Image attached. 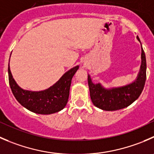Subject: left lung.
Masks as SVG:
<instances>
[{
	"instance_id": "obj_1",
	"label": "left lung",
	"mask_w": 154,
	"mask_h": 154,
	"mask_svg": "<svg viewBox=\"0 0 154 154\" xmlns=\"http://www.w3.org/2000/svg\"><path fill=\"white\" fill-rule=\"evenodd\" d=\"M140 41L138 37H137ZM141 65L138 78L134 83L123 87L105 89L100 83H92L89 75H88L90 97L95 107L104 110H117L125 108L133 103L142 92L146 81L145 53L141 50Z\"/></svg>"
}]
</instances>
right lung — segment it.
Segmentation results:
<instances>
[{
  "mask_svg": "<svg viewBox=\"0 0 154 154\" xmlns=\"http://www.w3.org/2000/svg\"><path fill=\"white\" fill-rule=\"evenodd\" d=\"M78 68L79 66H76L67 71L57 83L49 89L31 92L24 90L16 84L9 65V83L13 95L23 107L36 113L51 114L60 111L67 104L71 80Z\"/></svg>",
  "mask_w": 154,
  "mask_h": 154,
  "instance_id": "obj_1",
  "label": "right lung"
}]
</instances>
